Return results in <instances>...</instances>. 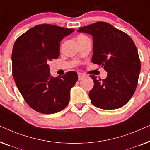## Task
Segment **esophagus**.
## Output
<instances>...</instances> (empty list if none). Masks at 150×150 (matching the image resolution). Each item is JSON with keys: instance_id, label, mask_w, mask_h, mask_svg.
<instances>
[{"instance_id": "obj_1", "label": "esophagus", "mask_w": 150, "mask_h": 150, "mask_svg": "<svg viewBox=\"0 0 150 150\" xmlns=\"http://www.w3.org/2000/svg\"><path fill=\"white\" fill-rule=\"evenodd\" d=\"M78 76H79V80L80 81V80L83 79L84 78H85V77L86 76V75L85 74L79 72V73H78Z\"/></svg>"}]
</instances>
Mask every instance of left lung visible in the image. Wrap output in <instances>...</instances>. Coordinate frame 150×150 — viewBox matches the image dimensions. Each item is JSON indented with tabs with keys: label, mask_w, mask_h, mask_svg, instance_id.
I'll use <instances>...</instances> for the list:
<instances>
[{
	"label": "left lung",
	"mask_w": 150,
	"mask_h": 150,
	"mask_svg": "<svg viewBox=\"0 0 150 150\" xmlns=\"http://www.w3.org/2000/svg\"><path fill=\"white\" fill-rule=\"evenodd\" d=\"M91 34L93 46L92 62L107 71L105 79L97 80L89 93L91 103L105 110L124 106L134 94L138 83L141 62L132 38L126 33L104 22H98L79 28Z\"/></svg>",
	"instance_id": "1"
}]
</instances>
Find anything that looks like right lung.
I'll return each mask as SVG.
<instances>
[{
	"label": "right lung",
	"instance_id": "right-lung-1",
	"mask_svg": "<svg viewBox=\"0 0 150 150\" xmlns=\"http://www.w3.org/2000/svg\"><path fill=\"white\" fill-rule=\"evenodd\" d=\"M74 28L52 24H39L16 40L12 51V74L26 103L43 114L58 112L66 107L70 89L78 81L76 71L64 76H50L48 61L57 59L60 42Z\"/></svg>",
	"mask_w": 150,
	"mask_h": 150
}]
</instances>
